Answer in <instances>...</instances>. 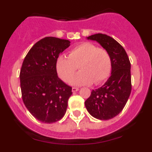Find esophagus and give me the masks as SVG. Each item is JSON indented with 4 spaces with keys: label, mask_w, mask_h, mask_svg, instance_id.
Here are the masks:
<instances>
[{
    "label": "esophagus",
    "mask_w": 152,
    "mask_h": 152,
    "mask_svg": "<svg viewBox=\"0 0 152 152\" xmlns=\"http://www.w3.org/2000/svg\"><path fill=\"white\" fill-rule=\"evenodd\" d=\"M78 90H79V88H78V87H73V88H72V92H76L78 91Z\"/></svg>",
    "instance_id": "1"
}]
</instances>
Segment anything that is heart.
<instances>
[{
  "instance_id": "obj_1",
  "label": "heart",
  "mask_w": 152,
  "mask_h": 152,
  "mask_svg": "<svg viewBox=\"0 0 152 152\" xmlns=\"http://www.w3.org/2000/svg\"><path fill=\"white\" fill-rule=\"evenodd\" d=\"M68 56H59L56 62V71L64 82L70 81L78 66L81 71L70 80L72 85H90L93 82L98 85L110 76L112 59L106 49L86 42L73 47Z\"/></svg>"
}]
</instances>
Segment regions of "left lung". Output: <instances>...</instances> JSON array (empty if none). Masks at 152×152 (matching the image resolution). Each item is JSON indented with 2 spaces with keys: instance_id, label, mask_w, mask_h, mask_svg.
Listing matches in <instances>:
<instances>
[{
  "instance_id": "8db88e82",
  "label": "left lung",
  "mask_w": 152,
  "mask_h": 152,
  "mask_svg": "<svg viewBox=\"0 0 152 152\" xmlns=\"http://www.w3.org/2000/svg\"><path fill=\"white\" fill-rule=\"evenodd\" d=\"M87 39L97 41L110 53L112 73L104 85L92 90L85 104L92 116L99 120H109L123 110L130 96L131 63L125 49L111 37L96 34Z\"/></svg>"
}]
</instances>
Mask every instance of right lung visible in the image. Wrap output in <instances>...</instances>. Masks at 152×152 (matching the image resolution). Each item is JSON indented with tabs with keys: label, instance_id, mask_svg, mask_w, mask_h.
I'll return each mask as SVG.
<instances>
[{
	"label": "right lung",
	"instance_id": "1",
	"mask_svg": "<svg viewBox=\"0 0 152 152\" xmlns=\"http://www.w3.org/2000/svg\"><path fill=\"white\" fill-rule=\"evenodd\" d=\"M70 42L53 37L43 38L29 50L23 62L20 73L23 101L42 123L58 121L66 113L72 87L58 77L56 62Z\"/></svg>",
	"mask_w": 152,
	"mask_h": 152
}]
</instances>
